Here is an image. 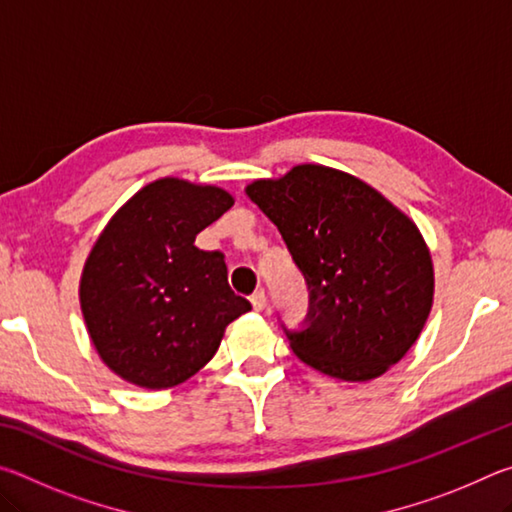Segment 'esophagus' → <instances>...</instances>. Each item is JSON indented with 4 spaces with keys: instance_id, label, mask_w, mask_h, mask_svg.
<instances>
[{
    "instance_id": "34e87169",
    "label": "esophagus",
    "mask_w": 512,
    "mask_h": 512,
    "mask_svg": "<svg viewBox=\"0 0 512 512\" xmlns=\"http://www.w3.org/2000/svg\"><path fill=\"white\" fill-rule=\"evenodd\" d=\"M250 302H253V309L255 311H262L266 307V293H264V289H257L253 296H250Z\"/></svg>"
}]
</instances>
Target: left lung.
Wrapping results in <instances>:
<instances>
[{
	"label": "left lung",
	"instance_id": "left-lung-1",
	"mask_svg": "<svg viewBox=\"0 0 512 512\" xmlns=\"http://www.w3.org/2000/svg\"><path fill=\"white\" fill-rule=\"evenodd\" d=\"M246 194L305 275V327L282 325L296 357L343 381L384 375L418 341L433 305L418 225L363 180L323 164L255 180Z\"/></svg>",
	"mask_w": 512,
	"mask_h": 512
}]
</instances>
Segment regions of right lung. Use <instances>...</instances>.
Wrapping results in <instances>:
<instances>
[{
  "mask_svg": "<svg viewBox=\"0 0 512 512\" xmlns=\"http://www.w3.org/2000/svg\"><path fill=\"white\" fill-rule=\"evenodd\" d=\"M232 205L221 187L160 178L103 228L79 298L92 345L121 379L151 391L183 384L214 357L225 327L250 311L230 289L223 253L194 246Z\"/></svg>",
  "mask_w": 512,
  "mask_h": 512,
  "instance_id": "right-lung-1",
  "label": "right lung"
}]
</instances>
